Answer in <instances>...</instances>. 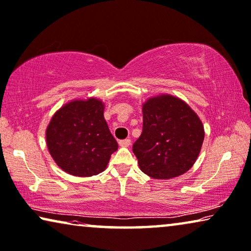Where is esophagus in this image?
Returning <instances> with one entry per match:
<instances>
[{
  "mask_svg": "<svg viewBox=\"0 0 251 251\" xmlns=\"http://www.w3.org/2000/svg\"><path fill=\"white\" fill-rule=\"evenodd\" d=\"M130 144H131V140L130 139H123L119 141V145L121 147H129Z\"/></svg>",
  "mask_w": 251,
  "mask_h": 251,
  "instance_id": "1",
  "label": "esophagus"
}]
</instances>
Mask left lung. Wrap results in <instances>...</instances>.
<instances>
[{
	"instance_id": "1",
	"label": "left lung",
	"mask_w": 251,
	"mask_h": 251,
	"mask_svg": "<svg viewBox=\"0 0 251 251\" xmlns=\"http://www.w3.org/2000/svg\"><path fill=\"white\" fill-rule=\"evenodd\" d=\"M143 132L132 151L145 174L171 179L194 165L204 141L197 114L177 97L161 95L143 105Z\"/></svg>"
}]
</instances>
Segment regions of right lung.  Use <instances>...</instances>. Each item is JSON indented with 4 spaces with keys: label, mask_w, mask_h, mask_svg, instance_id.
<instances>
[{
    "label": "right lung",
    "mask_w": 251,
    "mask_h": 251,
    "mask_svg": "<svg viewBox=\"0 0 251 251\" xmlns=\"http://www.w3.org/2000/svg\"><path fill=\"white\" fill-rule=\"evenodd\" d=\"M47 148L61 169L75 176H96L118 150L96 99L74 100L53 115L46 129Z\"/></svg>",
    "instance_id": "obj_1"
}]
</instances>
